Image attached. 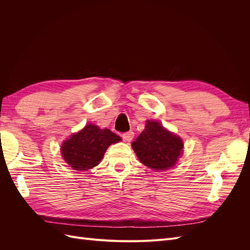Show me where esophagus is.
<instances>
[{"label":"esophagus","mask_w":250,"mask_h":250,"mask_svg":"<svg viewBox=\"0 0 250 250\" xmlns=\"http://www.w3.org/2000/svg\"><path fill=\"white\" fill-rule=\"evenodd\" d=\"M133 135H134V133L132 131H129V132H126V133L122 134V138L124 139L125 142H130L133 139Z\"/></svg>","instance_id":"34e87169"}]
</instances>
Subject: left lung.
<instances>
[{
  "instance_id": "obj_1",
  "label": "left lung",
  "mask_w": 250,
  "mask_h": 250,
  "mask_svg": "<svg viewBox=\"0 0 250 250\" xmlns=\"http://www.w3.org/2000/svg\"><path fill=\"white\" fill-rule=\"evenodd\" d=\"M142 164L157 171L175 166L183 154L184 143L177 135L154 121H147L145 129L131 144Z\"/></svg>"
}]
</instances>
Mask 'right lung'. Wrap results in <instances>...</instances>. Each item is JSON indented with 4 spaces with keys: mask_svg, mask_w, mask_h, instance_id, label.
I'll list each match as a JSON object with an SVG mask.
<instances>
[{
    "mask_svg": "<svg viewBox=\"0 0 250 250\" xmlns=\"http://www.w3.org/2000/svg\"><path fill=\"white\" fill-rule=\"evenodd\" d=\"M119 135L109 129L87 124L82 130L72 134L62 145V155L66 164L76 171H87L101 162L106 149L120 142Z\"/></svg>",
    "mask_w": 250,
    "mask_h": 250,
    "instance_id": "obj_1",
    "label": "right lung"
}]
</instances>
